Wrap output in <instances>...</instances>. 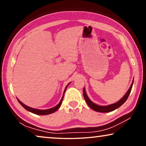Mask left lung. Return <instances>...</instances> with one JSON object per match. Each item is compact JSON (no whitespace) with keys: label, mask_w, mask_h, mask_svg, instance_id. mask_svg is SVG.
I'll list each match as a JSON object with an SVG mask.
<instances>
[{"label":"left lung","mask_w":146,"mask_h":146,"mask_svg":"<svg viewBox=\"0 0 146 146\" xmlns=\"http://www.w3.org/2000/svg\"><path fill=\"white\" fill-rule=\"evenodd\" d=\"M133 81H134V79H133L131 85L129 89L127 91V93H125V95L123 96V97L121 98L119 101H118L117 102H116L115 104H113L103 106H98L97 104H96L93 103L88 97L84 88V90H83L84 97V99L86 100V103H87L88 105L89 106V107L91 108L93 110L95 111L100 112V113H108V112L113 111L115 110L116 109H117L119 107H120V106H122L123 104L125 102V101H126V100L127 99V98H128V97H129V94L131 93V91L132 86L133 84Z\"/></svg>","instance_id":"8db88e82"}]
</instances>
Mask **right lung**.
<instances>
[{"mask_svg": "<svg viewBox=\"0 0 146 146\" xmlns=\"http://www.w3.org/2000/svg\"><path fill=\"white\" fill-rule=\"evenodd\" d=\"M70 84V83L68 84L66 86V87L65 88V90H64V93H63V96L62 97V99L60 101V102H59L57 105H56V106H55V107H53L51 109H48V110H37V109H35V108H30L29 107V106H26L25 104H24L21 102L19 99H17L19 101V102L21 104V105L23 106V107L26 109V110L27 111H30L31 113H34V114H36V115H49V114H51V113H53L54 112H55L56 110H58V109L60 107V106L62 104V100H63V98H64V93H65L66 91V88H68V85Z\"/></svg>", "mask_w": 146, "mask_h": 146, "instance_id": "add662e5", "label": "right lung"}]
</instances>
